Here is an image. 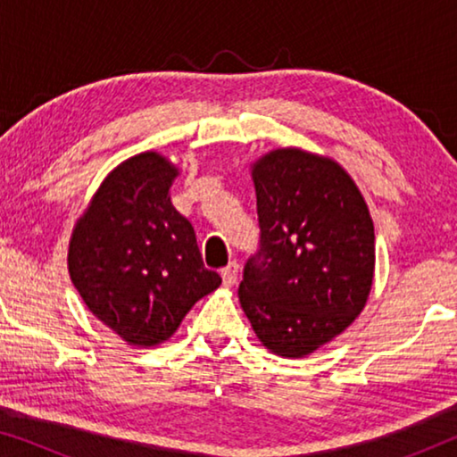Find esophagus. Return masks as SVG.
I'll return each instance as SVG.
<instances>
[{"label": "esophagus", "mask_w": 457, "mask_h": 457, "mask_svg": "<svg viewBox=\"0 0 457 457\" xmlns=\"http://www.w3.org/2000/svg\"><path fill=\"white\" fill-rule=\"evenodd\" d=\"M220 274L224 287H233L237 283V278H239V264H237V262H230L227 268H222Z\"/></svg>", "instance_id": "34e87169"}]
</instances>
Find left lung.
<instances>
[{
    "instance_id": "left-lung-1",
    "label": "left lung",
    "mask_w": 457,
    "mask_h": 457,
    "mask_svg": "<svg viewBox=\"0 0 457 457\" xmlns=\"http://www.w3.org/2000/svg\"><path fill=\"white\" fill-rule=\"evenodd\" d=\"M260 249L239 302L262 345L305 358L364 310L374 280V224L358 185L333 158L278 147L252 164Z\"/></svg>"
}]
</instances>
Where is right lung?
<instances>
[{
    "label": "right lung",
    "mask_w": 457,
    "mask_h": 457,
    "mask_svg": "<svg viewBox=\"0 0 457 457\" xmlns=\"http://www.w3.org/2000/svg\"><path fill=\"white\" fill-rule=\"evenodd\" d=\"M179 168L158 152L118 164L74 224L68 272L93 316L133 347L170 339L222 278L170 202Z\"/></svg>",
    "instance_id": "right-lung-1"
}]
</instances>
